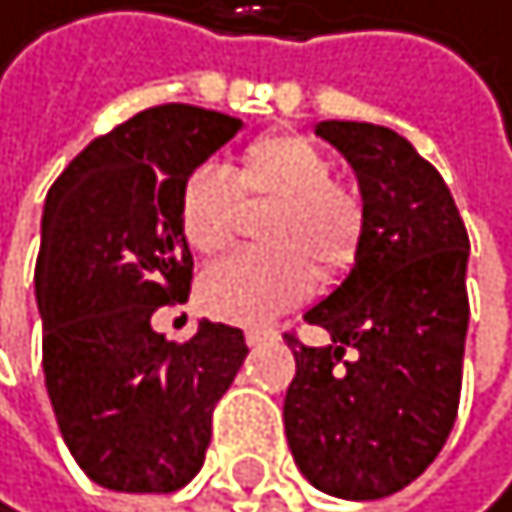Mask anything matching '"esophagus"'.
I'll list each match as a JSON object with an SVG mask.
<instances>
[{"label":"esophagus","mask_w":512,"mask_h":512,"mask_svg":"<svg viewBox=\"0 0 512 512\" xmlns=\"http://www.w3.org/2000/svg\"><path fill=\"white\" fill-rule=\"evenodd\" d=\"M274 335H277L274 329H248V332H245V338H248V345H251V348H258V345H264V342H271Z\"/></svg>","instance_id":"esophagus-1"}]
</instances>
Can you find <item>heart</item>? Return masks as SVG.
I'll use <instances>...</instances> for the list:
<instances>
[{"label": "heart", "instance_id": "b5f03b06", "mask_svg": "<svg viewBox=\"0 0 512 512\" xmlns=\"http://www.w3.org/2000/svg\"><path fill=\"white\" fill-rule=\"evenodd\" d=\"M332 157L290 131L264 135L225 170L203 164L180 190V232L199 258H216L241 229L245 203H277L264 222V251H241L199 283L212 316L254 326L280 316L313 290L351 271L364 241V199L332 180Z\"/></svg>", "mask_w": 512, "mask_h": 512}]
</instances>
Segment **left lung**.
Returning a JSON list of instances; mask_svg holds the SVG:
<instances>
[{
  "instance_id": "1",
  "label": "left lung",
  "mask_w": 512,
  "mask_h": 512,
  "mask_svg": "<svg viewBox=\"0 0 512 512\" xmlns=\"http://www.w3.org/2000/svg\"><path fill=\"white\" fill-rule=\"evenodd\" d=\"M316 135L355 170L368 222L351 274L303 316L332 345L283 335L296 358L283 429L322 494L381 500L416 481L455 426L471 245L439 170L403 135L371 122H319Z\"/></svg>"
}]
</instances>
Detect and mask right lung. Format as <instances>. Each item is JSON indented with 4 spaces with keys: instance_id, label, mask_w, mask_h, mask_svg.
<instances>
[{
    "instance_id": "obj_1",
    "label": "right lung",
    "mask_w": 512,
    "mask_h": 512,
    "mask_svg": "<svg viewBox=\"0 0 512 512\" xmlns=\"http://www.w3.org/2000/svg\"><path fill=\"white\" fill-rule=\"evenodd\" d=\"M241 119L167 102L70 161L44 199L34 296L44 384L70 455L122 494H170L203 468L212 410L248 355L241 329L199 322L190 342L151 316L186 303L193 254L180 190Z\"/></svg>"
}]
</instances>
